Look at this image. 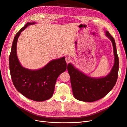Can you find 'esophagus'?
Listing matches in <instances>:
<instances>
[{
  "mask_svg": "<svg viewBox=\"0 0 127 127\" xmlns=\"http://www.w3.org/2000/svg\"><path fill=\"white\" fill-rule=\"evenodd\" d=\"M70 61H71V60H70V57H66V58H65V61H66V62L67 64L69 63L70 62Z\"/></svg>",
  "mask_w": 127,
  "mask_h": 127,
  "instance_id": "esophagus-1",
  "label": "esophagus"
}]
</instances>
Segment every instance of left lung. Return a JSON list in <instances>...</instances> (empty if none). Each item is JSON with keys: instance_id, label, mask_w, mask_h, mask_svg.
Wrapping results in <instances>:
<instances>
[{"instance_id": "left-lung-1", "label": "left lung", "mask_w": 127, "mask_h": 127, "mask_svg": "<svg viewBox=\"0 0 127 127\" xmlns=\"http://www.w3.org/2000/svg\"><path fill=\"white\" fill-rule=\"evenodd\" d=\"M105 35L112 42L114 55V63L108 75L100 78L91 77L77 69L71 63L67 65L73 95L77 100L85 102L98 100L106 95L116 83L119 61L115 42L108 31H106Z\"/></svg>"}]
</instances>
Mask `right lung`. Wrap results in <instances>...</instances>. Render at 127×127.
<instances>
[{
  "label": "right lung",
  "mask_w": 127,
  "mask_h": 127,
  "mask_svg": "<svg viewBox=\"0 0 127 127\" xmlns=\"http://www.w3.org/2000/svg\"><path fill=\"white\" fill-rule=\"evenodd\" d=\"M36 22H27L14 38L9 57V70L13 83L22 95L28 99L43 101L52 97L58 77L66 70L65 57L52 60L41 69L30 70L22 66L17 54L18 39L28 26Z\"/></svg>",
  "instance_id": "right-lung-1"
}]
</instances>
